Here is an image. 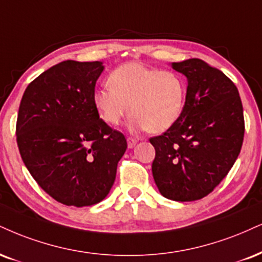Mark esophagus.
<instances>
[{"mask_svg":"<svg viewBox=\"0 0 262 262\" xmlns=\"http://www.w3.org/2000/svg\"><path fill=\"white\" fill-rule=\"evenodd\" d=\"M127 143H128V147L129 149H133V147L135 146V144L138 143V140L135 139V138H127Z\"/></svg>","mask_w":262,"mask_h":262,"instance_id":"obj_1","label":"esophagus"}]
</instances>
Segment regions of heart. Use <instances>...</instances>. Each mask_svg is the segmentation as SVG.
Returning a JSON list of instances; mask_svg holds the SVG:
<instances>
[{
    "instance_id": "1",
    "label": "heart",
    "mask_w": 262,
    "mask_h": 262,
    "mask_svg": "<svg viewBox=\"0 0 262 262\" xmlns=\"http://www.w3.org/2000/svg\"><path fill=\"white\" fill-rule=\"evenodd\" d=\"M108 84L94 95L96 111L108 125H118L132 112V128L161 133L171 128L184 111L187 84L176 72L130 62L116 68Z\"/></svg>"
}]
</instances>
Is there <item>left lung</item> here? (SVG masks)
Listing matches in <instances>:
<instances>
[{"mask_svg": "<svg viewBox=\"0 0 262 262\" xmlns=\"http://www.w3.org/2000/svg\"><path fill=\"white\" fill-rule=\"evenodd\" d=\"M171 66L187 77V100L181 118L150 139L156 151L152 176L167 199L194 201L210 194L238 159L243 105L234 83L203 59Z\"/></svg>", "mask_w": 262, "mask_h": 262, "instance_id": "1", "label": "left lung"}]
</instances>
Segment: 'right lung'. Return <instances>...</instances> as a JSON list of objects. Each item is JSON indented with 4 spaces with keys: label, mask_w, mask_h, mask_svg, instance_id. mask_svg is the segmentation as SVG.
I'll return each mask as SVG.
<instances>
[{
    "label": "right lung",
    "mask_w": 262,
    "mask_h": 262,
    "mask_svg": "<svg viewBox=\"0 0 262 262\" xmlns=\"http://www.w3.org/2000/svg\"><path fill=\"white\" fill-rule=\"evenodd\" d=\"M102 62L63 61L28 85L18 112L17 144L25 167L50 196L91 206L111 190L127 140L100 118L96 80Z\"/></svg>",
    "instance_id": "obj_1"
}]
</instances>
